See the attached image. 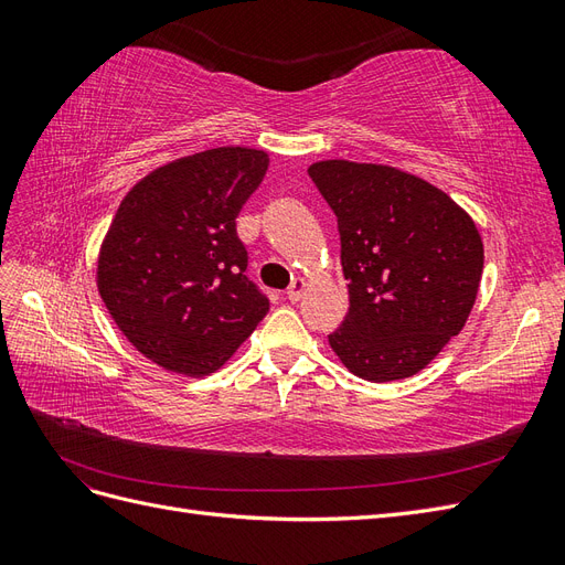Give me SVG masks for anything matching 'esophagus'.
<instances>
[{
    "label": "esophagus",
    "mask_w": 565,
    "mask_h": 565,
    "mask_svg": "<svg viewBox=\"0 0 565 565\" xmlns=\"http://www.w3.org/2000/svg\"><path fill=\"white\" fill-rule=\"evenodd\" d=\"M303 289H306V282L301 280V278H297V280H292V285L287 287V299L292 301V303H297L299 299H301V295H303Z\"/></svg>",
    "instance_id": "esophagus-1"
}]
</instances>
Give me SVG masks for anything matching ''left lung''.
I'll return each instance as SVG.
<instances>
[{"label":"left lung","instance_id":"1","mask_svg":"<svg viewBox=\"0 0 565 565\" xmlns=\"http://www.w3.org/2000/svg\"><path fill=\"white\" fill-rule=\"evenodd\" d=\"M337 216L349 313L328 334L355 377H413L459 334L483 273L471 216L440 188L386 164L309 167Z\"/></svg>","mask_w":565,"mask_h":565}]
</instances>
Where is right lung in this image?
<instances>
[{"instance_id": "1", "label": "right lung", "mask_w": 565, "mask_h": 565, "mask_svg": "<svg viewBox=\"0 0 565 565\" xmlns=\"http://www.w3.org/2000/svg\"><path fill=\"white\" fill-rule=\"evenodd\" d=\"M266 169L264 150L212 148L156 169L119 204L98 292L122 334L169 372L218 370L268 313L235 228Z\"/></svg>"}]
</instances>
